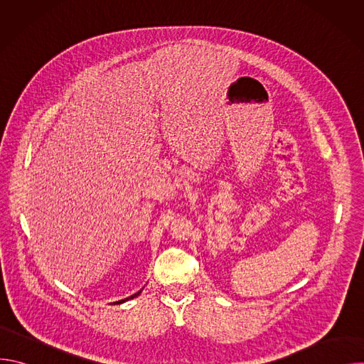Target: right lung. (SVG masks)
I'll return each mask as SVG.
<instances>
[{"mask_svg":"<svg viewBox=\"0 0 364 364\" xmlns=\"http://www.w3.org/2000/svg\"><path fill=\"white\" fill-rule=\"evenodd\" d=\"M141 292V291H139ZM139 292H136V294H134V295H131V296H128V298H125V299H121V301H117V302H114V304H121V302H125V301H128V299H132V298H135V296H138L139 295Z\"/></svg>","mask_w":364,"mask_h":364,"instance_id":"obj_1","label":"right lung"}]
</instances>
